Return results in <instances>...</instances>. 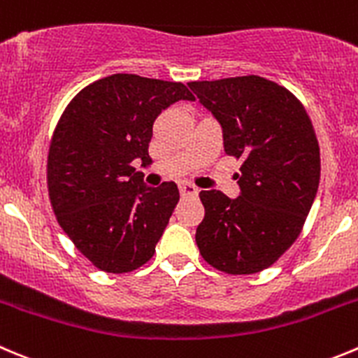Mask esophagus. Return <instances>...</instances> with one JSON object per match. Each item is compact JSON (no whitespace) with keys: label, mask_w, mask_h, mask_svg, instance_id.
<instances>
[{"label":"esophagus","mask_w":358,"mask_h":358,"mask_svg":"<svg viewBox=\"0 0 358 358\" xmlns=\"http://www.w3.org/2000/svg\"><path fill=\"white\" fill-rule=\"evenodd\" d=\"M178 189H180V194H182V198H189V196H198V192H199V190L196 189L194 185H190V183H182Z\"/></svg>","instance_id":"esophagus-1"}]
</instances>
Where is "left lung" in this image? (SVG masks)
Segmentation results:
<instances>
[{
	"mask_svg": "<svg viewBox=\"0 0 358 358\" xmlns=\"http://www.w3.org/2000/svg\"><path fill=\"white\" fill-rule=\"evenodd\" d=\"M189 88L219 120L226 153L242 160L238 198L199 192V252L220 272H262L299 238L316 198L322 164L313 123L289 90L259 76L192 81Z\"/></svg>",
	"mask_w": 358,
	"mask_h": 358,
	"instance_id": "8db88e82",
	"label": "left lung"
}]
</instances>
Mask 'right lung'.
<instances>
[{
  "instance_id": "1",
  "label": "right lung",
  "mask_w": 358,
  "mask_h": 358,
  "mask_svg": "<svg viewBox=\"0 0 358 358\" xmlns=\"http://www.w3.org/2000/svg\"><path fill=\"white\" fill-rule=\"evenodd\" d=\"M194 100L182 83L113 73L70 100L52 132L48 190L63 231L96 268L125 273L150 262L178 203V187H148L143 166L157 116Z\"/></svg>"
}]
</instances>
